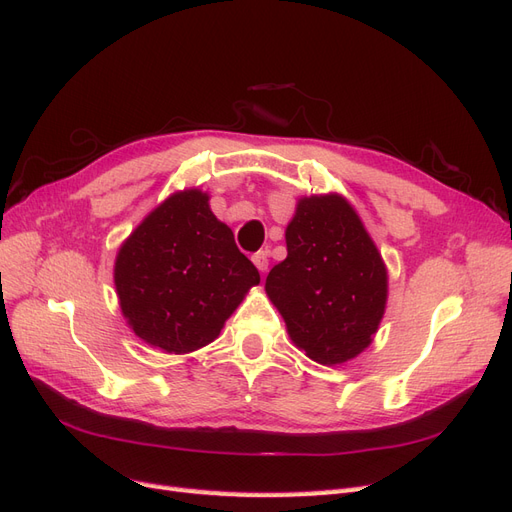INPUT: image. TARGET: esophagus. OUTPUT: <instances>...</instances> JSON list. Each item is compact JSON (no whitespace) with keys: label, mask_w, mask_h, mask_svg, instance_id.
Masks as SVG:
<instances>
[{"label":"esophagus","mask_w":512,"mask_h":512,"mask_svg":"<svg viewBox=\"0 0 512 512\" xmlns=\"http://www.w3.org/2000/svg\"><path fill=\"white\" fill-rule=\"evenodd\" d=\"M252 260H254V265H256V269H258L260 273H265V271L269 269V252H267V250L256 252V254L252 256Z\"/></svg>","instance_id":"1"}]
</instances>
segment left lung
Masks as SVG:
<instances>
[{
    "instance_id": "1",
    "label": "left lung",
    "mask_w": 512,
    "mask_h": 512,
    "mask_svg": "<svg viewBox=\"0 0 512 512\" xmlns=\"http://www.w3.org/2000/svg\"><path fill=\"white\" fill-rule=\"evenodd\" d=\"M288 256L265 290L294 346L320 365H342L374 339L389 275L376 243L339 194L305 196L286 228Z\"/></svg>"
}]
</instances>
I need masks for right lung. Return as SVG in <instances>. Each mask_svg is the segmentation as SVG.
Returning <instances> with one entry per match:
<instances>
[{
    "mask_svg": "<svg viewBox=\"0 0 512 512\" xmlns=\"http://www.w3.org/2000/svg\"><path fill=\"white\" fill-rule=\"evenodd\" d=\"M258 282V269L200 190L168 196L123 241L115 260V288L130 329L168 354L211 344Z\"/></svg>",
    "mask_w": 512,
    "mask_h": 512,
    "instance_id": "right-lung-1",
    "label": "right lung"
}]
</instances>
